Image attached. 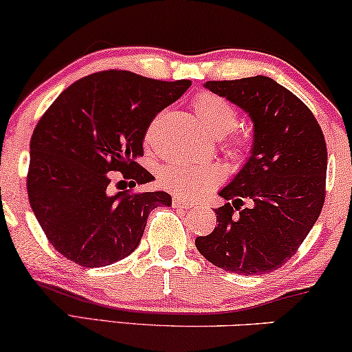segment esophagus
<instances>
[{"label":"esophagus","instance_id":"34e87169","mask_svg":"<svg viewBox=\"0 0 352 352\" xmlns=\"http://www.w3.org/2000/svg\"><path fill=\"white\" fill-rule=\"evenodd\" d=\"M173 206H176V208H179V206L181 208H192V206H194V201L182 199L179 195H175L173 197Z\"/></svg>","mask_w":352,"mask_h":352}]
</instances>
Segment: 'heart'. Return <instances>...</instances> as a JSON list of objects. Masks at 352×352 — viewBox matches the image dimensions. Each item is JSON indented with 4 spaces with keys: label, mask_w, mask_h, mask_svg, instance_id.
<instances>
[{
    "label": "heart",
    "mask_w": 352,
    "mask_h": 352,
    "mask_svg": "<svg viewBox=\"0 0 352 352\" xmlns=\"http://www.w3.org/2000/svg\"><path fill=\"white\" fill-rule=\"evenodd\" d=\"M195 113L201 124L214 136H224L237 124V110L228 100L213 93H201L194 99ZM153 126V124H152ZM152 126L147 131L151 139ZM235 147L248 146L247 138H235ZM223 181V170L214 163L208 165H189V163H171L160 171V182L166 189L187 199H195L214 189Z\"/></svg>",
    "instance_id": "obj_1"
}]
</instances>
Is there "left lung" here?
Wrapping results in <instances>:
<instances>
[{
	"instance_id": "obj_1",
	"label": "left lung",
	"mask_w": 352,
	"mask_h": 352,
	"mask_svg": "<svg viewBox=\"0 0 352 352\" xmlns=\"http://www.w3.org/2000/svg\"><path fill=\"white\" fill-rule=\"evenodd\" d=\"M204 86L248 113L253 146L245 165L219 190L232 204L214 208L218 226L197 237L195 247L224 271L271 272L296 253L324 206V133L311 110L267 76Z\"/></svg>"
}]
</instances>
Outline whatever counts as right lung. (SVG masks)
Returning a JSON list of instances; mask_svg holds the SVG:
<instances>
[{"instance_id": "1", "label": "right lung", "mask_w": 352, "mask_h": 352, "mask_svg": "<svg viewBox=\"0 0 352 352\" xmlns=\"http://www.w3.org/2000/svg\"><path fill=\"white\" fill-rule=\"evenodd\" d=\"M189 86V80L105 70L70 85L40 118L30 141L28 200L64 258L85 267L110 266L138 248L148 213L171 205L163 190L110 194L107 187L112 171L133 186L155 179L138 163L144 136Z\"/></svg>"}]
</instances>
